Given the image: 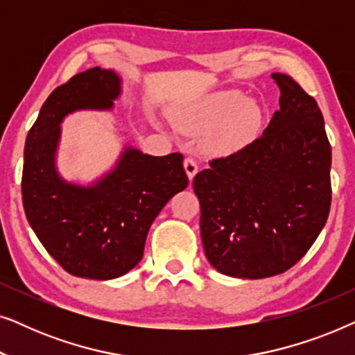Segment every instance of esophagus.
Masks as SVG:
<instances>
[{"label": "esophagus", "instance_id": "esophagus-1", "mask_svg": "<svg viewBox=\"0 0 355 355\" xmlns=\"http://www.w3.org/2000/svg\"><path fill=\"white\" fill-rule=\"evenodd\" d=\"M184 169H186V174L189 178V181H192L193 178H196V174L198 171V166H197V162L193 158H186L184 159Z\"/></svg>", "mask_w": 355, "mask_h": 355}]
</instances>
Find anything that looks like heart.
<instances>
[{"mask_svg":"<svg viewBox=\"0 0 355 355\" xmlns=\"http://www.w3.org/2000/svg\"><path fill=\"white\" fill-rule=\"evenodd\" d=\"M174 124L187 134H200L208 128L207 144L216 153L241 150L255 134L260 111L254 101L237 90L216 92L193 101L174 114Z\"/></svg>","mask_w":355,"mask_h":355,"instance_id":"obj_1","label":"heart"}]
</instances>
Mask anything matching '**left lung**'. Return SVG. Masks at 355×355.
Instances as JSON below:
<instances>
[{"mask_svg":"<svg viewBox=\"0 0 355 355\" xmlns=\"http://www.w3.org/2000/svg\"><path fill=\"white\" fill-rule=\"evenodd\" d=\"M279 110L254 142L213 159L193 178L210 265L231 278L261 279L297 263L331 205V147L317 101L286 74H271Z\"/></svg>","mask_w":355,"mask_h":355,"instance_id":"8db88e82","label":"left lung"}]
</instances>
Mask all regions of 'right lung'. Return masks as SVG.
<instances>
[{
  "instance_id": "1",
  "label": "right lung",
  "mask_w": 355,
  "mask_h": 355,
  "mask_svg": "<svg viewBox=\"0 0 355 355\" xmlns=\"http://www.w3.org/2000/svg\"><path fill=\"white\" fill-rule=\"evenodd\" d=\"M123 77L94 67L58 87L28 130L24 150L22 203L28 225L67 273L114 279L142 260L148 230L189 186L181 153L152 157L124 144L116 163L89 184L58 169L61 123L76 111H111Z\"/></svg>"
}]
</instances>
